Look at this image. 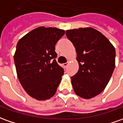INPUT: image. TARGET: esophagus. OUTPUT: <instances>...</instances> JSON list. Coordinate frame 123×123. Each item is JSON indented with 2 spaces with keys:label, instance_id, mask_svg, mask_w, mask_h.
<instances>
[{
  "label": "esophagus",
  "instance_id": "1",
  "mask_svg": "<svg viewBox=\"0 0 123 123\" xmlns=\"http://www.w3.org/2000/svg\"><path fill=\"white\" fill-rule=\"evenodd\" d=\"M63 67H64V68H66L67 67H68V63H63Z\"/></svg>",
  "mask_w": 123,
  "mask_h": 123
}]
</instances>
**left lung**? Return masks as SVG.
I'll use <instances>...</instances> for the list:
<instances>
[{"instance_id": "left-lung-1", "label": "left lung", "mask_w": 123, "mask_h": 123, "mask_svg": "<svg viewBox=\"0 0 123 123\" xmlns=\"http://www.w3.org/2000/svg\"><path fill=\"white\" fill-rule=\"evenodd\" d=\"M67 37L75 47L79 70L71 77L74 90L90 99L105 90L115 67V49L108 39L91 27L68 30Z\"/></svg>"}]
</instances>
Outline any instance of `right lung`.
<instances>
[{"mask_svg":"<svg viewBox=\"0 0 123 123\" xmlns=\"http://www.w3.org/2000/svg\"><path fill=\"white\" fill-rule=\"evenodd\" d=\"M65 31L40 27L18 41L14 55L18 78L29 96L39 100L50 98L56 92L63 69L57 63L55 45Z\"/></svg>","mask_w":123,"mask_h":123,"instance_id":"right-lung-1","label":"right lung"}]
</instances>
